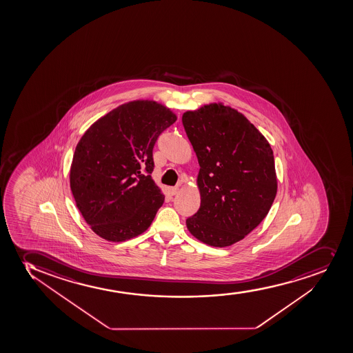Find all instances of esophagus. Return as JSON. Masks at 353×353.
<instances>
[{"mask_svg":"<svg viewBox=\"0 0 353 353\" xmlns=\"http://www.w3.org/2000/svg\"><path fill=\"white\" fill-rule=\"evenodd\" d=\"M169 191H170V194H172V196H174V194H179V186H172V188L169 189Z\"/></svg>","mask_w":353,"mask_h":353,"instance_id":"obj_1","label":"esophagus"}]
</instances>
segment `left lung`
I'll list each match as a JSON object with an SVG mask.
<instances>
[{
	"mask_svg": "<svg viewBox=\"0 0 353 353\" xmlns=\"http://www.w3.org/2000/svg\"><path fill=\"white\" fill-rule=\"evenodd\" d=\"M199 163L201 208L186 219L210 246L243 239L265 219L276 196L273 150L243 114L212 103L182 117Z\"/></svg>",
	"mask_w": 353,
	"mask_h": 353,
	"instance_id": "8db88e82",
	"label": "left lung"
}]
</instances>
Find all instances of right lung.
Listing matches in <instances>:
<instances>
[{
	"label": "right lung",
	"mask_w": 353,
	"mask_h": 353,
	"mask_svg": "<svg viewBox=\"0 0 353 353\" xmlns=\"http://www.w3.org/2000/svg\"><path fill=\"white\" fill-rule=\"evenodd\" d=\"M177 120L155 101L125 103L99 119L77 144L70 185L94 233L120 243L150 226L164 196L152 179V149Z\"/></svg>",
	"instance_id": "right-lung-1"
}]
</instances>
